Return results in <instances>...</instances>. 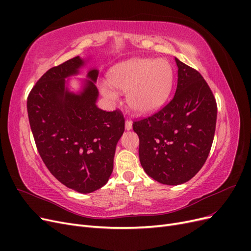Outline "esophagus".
Masks as SVG:
<instances>
[{
	"label": "esophagus",
	"instance_id": "34e87169",
	"mask_svg": "<svg viewBox=\"0 0 251 251\" xmlns=\"http://www.w3.org/2000/svg\"><path fill=\"white\" fill-rule=\"evenodd\" d=\"M132 125H133L132 121L126 119V130H131V128H132Z\"/></svg>",
	"mask_w": 251,
	"mask_h": 251
}]
</instances>
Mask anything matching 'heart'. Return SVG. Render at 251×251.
<instances>
[{"mask_svg":"<svg viewBox=\"0 0 251 251\" xmlns=\"http://www.w3.org/2000/svg\"><path fill=\"white\" fill-rule=\"evenodd\" d=\"M111 86L120 92H126L128 107L138 114H148L157 110L169 97L174 70L165 59H132L113 68L109 74ZM102 94L115 100L116 92L110 86H101Z\"/></svg>","mask_w":251,"mask_h":251,"instance_id":"obj_1","label":"heart"}]
</instances>
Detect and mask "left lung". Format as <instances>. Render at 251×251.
<instances>
[{
  "label": "left lung",
  "instance_id": "1",
  "mask_svg": "<svg viewBox=\"0 0 251 251\" xmlns=\"http://www.w3.org/2000/svg\"><path fill=\"white\" fill-rule=\"evenodd\" d=\"M176 93L162 108L135 120L139 159L151 178L178 185L192 179L206 161L214 140L217 102L209 86L194 68L175 58Z\"/></svg>",
  "mask_w": 251,
  "mask_h": 251
}]
</instances>
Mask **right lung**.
Listing matches in <instances>:
<instances>
[{"mask_svg": "<svg viewBox=\"0 0 251 251\" xmlns=\"http://www.w3.org/2000/svg\"><path fill=\"white\" fill-rule=\"evenodd\" d=\"M83 65L79 57L49 69L27 98L28 118L45 165L60 183L88 194L107 183L113 171L116 144L125 132L120 110L96 107L98 71L91 70L80 94L65 88V78Z\"/></svg>", "mask_w": 251, "mask_h": 251, "instance_id": "add662e5", "label": "right lung"}]
</instances>
